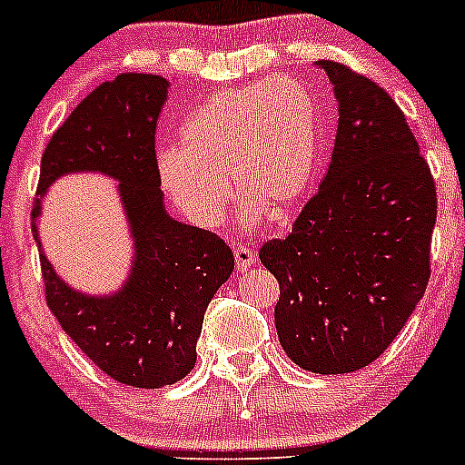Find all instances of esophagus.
<instances>
[{
	"instance_id": "34e87169",
	"label": "esophagus",
	"mask_w": 465,
	"mask_h": 465,
	"mask_svg": "<svg viewBox=\"0 0 465 465\" xmlns=\"http://www.w3.org/2000/svg\"><path fill=\"white\" fill-rule=\"evenodd\" d=\"M233 259H236L238 270L247 272L252 265H254L256 254L247 245H238V247H233Z\"/></svg>"
}]
</instances>
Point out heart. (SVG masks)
Returning a JSON list of instances; mask_svg holds the SVG:
<instances>
[{
  "label": "heart",
  "instance_id": "heart-1",
  "mask_svg": "<svg viewBox=\"0 0 465 465\" xmlns=\"http://www.w3.org/2000/svg\"><path fill=\"white\" fill-rule=\"evenodd\" d=\"M320 162L317 105L299 83L279 78L211 96L186 119L182 148L157 157V177L171 203L200 227H218L233 180L245 195V223L262 213L294 215Z\"/></svg>",
  "mask_w": 465,
  "mask_h": 465
}]
</instances>
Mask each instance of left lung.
I'll list each match as a JSON object with an SVG mask.
<instances>
[{"instance_id":"8db88e82","label":"left lung","mask_w":465,"mask_h":465,"mask_svg":"<svg viewBox=\"0 0 465 465\" xmlns=\"http://www.w3.org/2000/svg\"><path fill=\"white\" fill-rule=\"evenodd\" d=\"M317 64L340 112L331 163L292 232L259 259L279 281L274 323L288 358L335 376L378 360L423 299L436 186L396 101L346 64Z\"/></svg>"}]
</instances>
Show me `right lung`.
I'll return each mask as SVG.
<instances>
[{
  "instance_id": "add662e5",
  "label": "right lung",
  "mask_w": 465,
  "mask_h": 465,
  "mask_svg": "<svg viewBox=\"0 0 465 465\" xmlns=\"http://www.w3.org/2000/svg\"><path fill=\"white\" fill-rule=\"evenodd\" d=\"M168 81L154 74H119L83 98L46 143L40 163L35 218L51 182L78 171L119 180L134 241L128 281L110 297L69 288L40 254L46 306L78 349L112 380L139 389L177 382L195 367V344L215 290L233 272L232 247L206 229L177 223L163 209L154 133Z\"/></svg>"
}]
</instances>
